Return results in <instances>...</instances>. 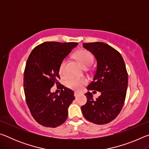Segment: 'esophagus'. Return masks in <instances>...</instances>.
<instances>
[{
  "mask_svg": "<svg viewBox=\"0 0 149 149\" xmlns=\"http://www.w3.org/2000/svg\"><path fill=\"white\" fill-rule=\"evenodd\" d=\"M80 95V93H77V92H75L74 93V96L75 97H77L78 96H79Z\"/></svg>",
  "mask_w": 149,
  "mask_h": 149,
  "instance_id": "34e87169",
  "label": "esophagus"
}]
</instances>
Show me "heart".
<instances>
[{
	"label": "heart",
	"mask_w": 149,
	"mask_h": 149,
	"mask_svg": "<svg viewBox=\"0 0 149 149\" xmlns=\"http://www.w3.org/2000/svg\"><path fill=\"white\" fill-rule=\"evenodd\" d=\"M74 57L80 62L85 68L89 67L93 64L94 58L90 52L86 50H79L74 54ZM65 64V60H63L60 63L59 67V74L61 76L64 75V67ZM87 84V79L85 78H78L72 77H70L65 82V85L72 89H79L85 84Z\"/></svg>",
	"instance_id": "obj_1"
}]
</instances>
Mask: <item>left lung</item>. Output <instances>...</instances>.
<instances>
[{
    "label": "left lung",
    "mask_w": 149,
    "mask_h": 149,
    "mask_svg": "<svg viewBox=\"0 0 149 149\" xmlns=\"http://www.w3.org/2000/svg\"><path fill=\"white\" fill-rule=\"evenodd\" d=\"M83 47L94 55L97 62L93 80L87 89L101 95L94 99L91 93H85L87 101L81 109L88 121L106 124L118 116L124 104L128 83L124 60L119 52L104 42H88Z\"/></svg>",
    "instance_id": "left-lung-1"
}]
</instances>
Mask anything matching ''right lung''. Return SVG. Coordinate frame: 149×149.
<instances>
[{
  "label": "right lung",
  "instance_id": "right-lung-1",
  "mask_svg": "<svg viewBox=\"0 0 149 149\" xmlns=\"http://www.w3.org/2000/svg\"><path fill=\"white\" fill-rule=\"evenodd\" d=\"M77 44L45 42L34 48L27 60L24 75L26 103L32 116L45 127H56L67 120L74 93L58 81L59 67ZM54 84L59 85L60 95L50 92Z\"/></svg>",
  "mask_w": 149,
  "mask_h": 149
}]
</instances>
